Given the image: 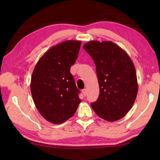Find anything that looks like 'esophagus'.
<instances>
[{
    "instance_id": "1",
    "label": "esophagus",
    "mask_w": 160,
    "mask_h": 160,
    "mask_svg": "<svg viewBox=\"0 0 160 160\" xmlns=\"http://www.w3.org/2000/svg\"><path fill=\"white\" fill-rule=\"evenodd\" d=\"M82 93L84 95V96H87V89H83L82 91Z\"/></svg>"
}]
</instances>
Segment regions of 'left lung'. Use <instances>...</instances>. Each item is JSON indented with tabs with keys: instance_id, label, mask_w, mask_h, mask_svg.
Wrapping results in <instances>:
<instances>
[{
	"instance_id": "left-lung-1",
	"label": "left lung",
	"mask_w": 160,
	"mask_h": 160,
	"mask_svg": "<svg viewBox=\"0 0 160 160\" xmlns=\"http://www.w3.org/2000/svg\"><path fill=\"white\" fill-rule=\"evenodd\" d=\"M83 49L93 58L100 95L91 104L98 116L108 122L125 116L136 99L138 85L136 70L128 54L111 41L92 40Z\"/></svg>"
}]
</instances>
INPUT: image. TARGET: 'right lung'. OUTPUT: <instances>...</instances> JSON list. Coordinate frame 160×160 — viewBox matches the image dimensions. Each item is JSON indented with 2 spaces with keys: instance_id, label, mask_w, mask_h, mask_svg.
I'll use <instances>...</instances> for the list:
<instances>
[{
  "instance_id": "right-lung-1",
  "label": "right lung",
  "mask_w": 160,
  "mask_h": 160,
  "mask_svg": "<svg viewBox=\"0 0 160 160\" xmlns=\"http://www.w3.org/2000/svg\"><path fill=\"white\" fill-rule=\"evenodd\" d=\"M81 41L66 40L52 47L38 61L33 71L31 93L42 116L61 124L76 113L81 100L70 73L76 62Z\"/></svg>"
}]
</instances>
